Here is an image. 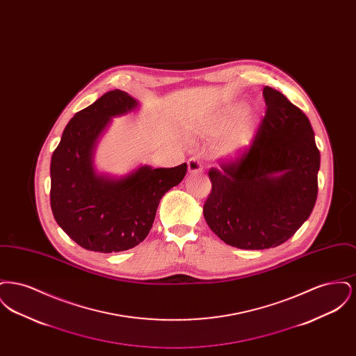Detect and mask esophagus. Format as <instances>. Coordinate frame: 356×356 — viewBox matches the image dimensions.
Instances as JSON below:
<instances>
[{"label":"esophagus","instance_id":"34e87169","mask_svg":"<svg viewBox=\"0 0 356 356\" xmlns=\"http://www.w3.org/2000/svg\"><path fill=\"white\" fill-rule=\"evenodd\" d=\"M188 170L191 173H200L203 170V165L197 157H191L188 160Z\"/></svg>","mask_w":356,"mask_h":356}]
</instances>
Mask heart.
<instances>
[{
	"mask_svg": "<svg viewBox=\"0 0 356 356\" xmlns=\"http://www.w3.org/2000/svg\"><path fill=\"white\" fill-rule=\"evenodd\" d=\"M240 111L238 106L229 108L216 120L215 129H222L229 120ZM254 136V119L250 115H244L232 124L229 132L222 138L219 145V153L225 157H235L243 152L251 143Z\"/></svg>",
	"mask_w": 356,
	"mask_h": 356,
	"instance_id": "1",
	"label": "heart"
}]
</instances>
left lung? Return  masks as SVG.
Masks as SVG:
<instances>
[{
	"mask_svg": "<svg viewBox=\"0 0 356 356\" xmlns=\"http://www.w3.org/2000/svg\"><path fill=\"white\" fill-rule=\"evenodd\" d=\"M266 115L250 149L208 175L204 203L209 228L241 250L277 247L302 227L318 197L321 152L305 113L264 86Z\"/></svg>",
	"mask_w": 356,
	"mask_h": 356,
	"instance_id": "8db88e82",
	"label": "left lung"
}]
</instances>
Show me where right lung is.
I'll return each instance as SVG.
<instances>
[{"label":"right lung","instance_id":"add662e5","mask_svg":"<svg viewBox=\"0 0 356 356\" xmlns=\"http://www.w3.org/2000/svg\"><path fill=\"white\" fill-rule=\"evenodd\" d=\"M119 89L77 112L51 154V207L57 224L88 251L111 254L134 248L148 236L161 197L186 176L173 168L143 165L121 179L97 175L93 151L111 118L137 108Z\"/></svg>","mask_w":356,"mask_h":356}]
</instances>
